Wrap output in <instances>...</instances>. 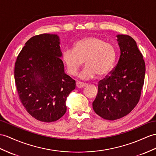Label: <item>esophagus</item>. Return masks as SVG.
Listing matches in <instances>:
<instances>
[{
    "label": "esophagus",
    "mask_w": 156,
    "mask_h": 156,
    "mask_svg": "<svg viewBox=\"0 0 156 156\" xmlns=\"http://www.w3.org/2000/svg\"><path fill=\"white\" fill-rule=\"evenodd\" d=\"M87 84L86 83H83L81 81H77L76 82V87H77V88H83V87H84L87 85Z\"/></svg>",
    "instance_id": "esophagus-1"
}]
</instances>
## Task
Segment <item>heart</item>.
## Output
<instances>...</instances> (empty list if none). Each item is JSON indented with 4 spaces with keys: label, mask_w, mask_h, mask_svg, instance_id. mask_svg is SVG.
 I'll list each match as a JSON object with an SVG mask.
<instances>
[{
    "label": "heart",
    "mask_w": 156,
    "mask_h": 156,
    "mask_svg": "<svg viewBox=\"0 0 156 156\" xmlns=\"http://www.w3.org/2000/svg\"><path fill=\"white\" fill-rule=\"evenodd\" d=\"M116 52L111 44L105 42L100 37L89 36L77 40L73 49L66 48L62 59L68 73L77 74L84 63L87 66L79 74V77L87 79L94 77H103L109 73L115 62Z\"/></svg>",
    "instance_id": "obj_1"
}]
</instances>
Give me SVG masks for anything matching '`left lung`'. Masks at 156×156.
Returning a JSON list of instances; mask_svg holds the SVG:
<instances>
[{"mask_svg":"<svg viewBox=\"0 0 156 156\" xmlns=\"http://www.w3.org/2000/svg\"><path fill=\"white\" fill-rule=\"evenodd\" d=\"M120 57L115 69L98 83V93L93 102L94 111L102 119H121L134 108L141 97L146 66L135 40L128 35H118Z\"/></svg>","mask_w":156,"mask_h":156,"instance_id":"left-lung-1","label":"left lung"}]
</instances>
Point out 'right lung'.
<instances>
[{
	"label": "right lung",
	"mask_w": 156,
	"mask_h": 156,
	"mask_svg": "<svg viewBox=\"0 0 156 156\" xmlns=\"http://www.w3.org/2000/svg\"><path fill=\"white\" fill-rule=\"evenodd\" d=\"M59 38L42 34L26 41L14 67L18 97L27 112L44 122H54L66 112V98L75 81L64 72Z\"/></svg>",
	"instance_id": "1"
}]
</instances>
